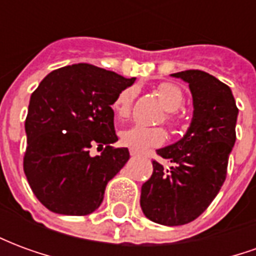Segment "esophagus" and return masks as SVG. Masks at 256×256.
<instances>
[{
  "label": "esophagus",
  "instance_id": "obj_1",
  "mask_svg": "<svg viewBox=\"0 0 256 256\" xmlns=\"http://www.w3.org/2000/svg\"><path fill=\"white\" fill-rule=\"evenodd\" d=\"M137 155H138V152H134V150H130V156H133V158H134V156H137Z\"/></svg>",
  "mask_w": 256,
  "mask_h": 256
}]
</instances>
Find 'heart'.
<instances>
[{"label": "heart", "mask_w": 256, "mask_h": 256, "mask_svg": "<svg viewBox=\"0 0 256 256\" xmlns=\"http://www.w3.org/2000/svg\"><path fill=\"white\" fill-rule=\"evenodd\" d=\"M156 94L160 100L162 106H164L168 114L166 115L167 123L172 128H181V120L178 119L174 112L178 111L184 104V93L180 86L174 84H160L156 88ZM137 94V89L134 86L123 89L115 97L112 102V111L118 118H128L132 112L134 97ZM120 144L128 146L134 152H144L148 148L160 146L166 141V133L162 128H148L142 124H133L124 128L119 134Z\"/></svg>", "instance_id": "1"}]
</instances>
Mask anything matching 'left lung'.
Here are the masks:
<instances>
[{"mask_svg":"<svg viewBox=\"0 0 256 256\" xmlns=\"http://www.w3.org/2000/svg\"><path fill=\"white\" fill-rule=\"evenodd\" d=\"M172 75L189 84L192 122L180 141L156 150L172 166L152 162L154 172L141 188L140 204L152 222L178 226L203 214L225 182L238 110L230 88L212 75L200 70Z\"/></svg>","mask_w":256,"mask_h":256,"instance_id":"obj_1","label":"left lung"}]
</instances>
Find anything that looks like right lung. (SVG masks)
Instances as JSON below:
<instances>
[{
	"label": "right lung",
	"instance_id": "1",
	"mask_svg": "<svg viewBox=\"0 0 256 256\" xmlns=\"http://www.w3.org/2000/svg\"><path fill=\"white\" fill-rule=\"evenodd\" d=\"M134 80L79 63L48 74L34 90L26 118L23 167L48 210L88 215L100 207L108 181L130 158L128 148L111 146L118 141L111 106ZM94 144L106 146L101 156L88 154Z\"/></svg>",
	"mask_w": 256,
	"mask_h": 256
}]
</instances>
